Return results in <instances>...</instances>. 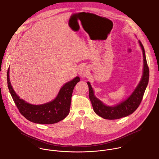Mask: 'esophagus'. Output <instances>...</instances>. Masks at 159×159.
<instances>
[{
	"label": "esophagus",
	"mask_w": 159,
	"mask_h": 159,
	"mask_svg": "<svg viewBox=\"0 0 159 159\" xmlns=\"http://www.w3.org/2000/svg\"><path fill=\"white\" fill-rule=\"evenodd\" d=\"M88 70L87 69V68L84 66H82L80 67V69L79 70V74L81 76V77H85L86 75H87L88 74Z\"/></svg>",
	"instance_id": "1"
}]
</instances>
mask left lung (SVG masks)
Wrapping results in <instances>:
<instances>
[{"label": "left lung", "instance_id": "left-lung-1", "mask_svg": "<svg viewBox=\"0 0 159 159\" xmlns=\"http://www.w3.org/2000/svg\"><path fill=\"white\" fill-rule=\"evenodd\" d=\"M139 44L143 55V75L140 83L127 99L115 106H106L94 96L90 84L89 82H87L89 90V99L92 103L94 112L99 116L107 120L120 119L132 114L140 104L148 83L149 69L147 62L145 50L140 40Z\"/></svg>", "mask_w": 159, "mask_h": 159}]
</instances>
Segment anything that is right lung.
<instances>
[{"mask_svg": "<svg viewBox=\"0 0 159 159\" xmlns=\"http://www.w3.org/2000/svg\"><path fill=\"white\" fill-rule=\"evenodd\" d=\"M7 80L9 92L20 114L33 123L50 125L63 120L69 115L73 90L77 83L80 81V78L76 77L66 83L53 101L41 105L29 104L20 99L16 94L10 82L9 67L7 70Z\"/></svg>", "mask_w": 159, "mask_h": 159, "instance_id": "add662e5", "label": "right lung"}]
</instances>
